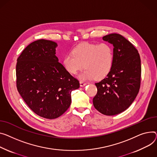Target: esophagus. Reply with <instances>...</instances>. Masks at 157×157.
<instances>
[{
    "mask_svg": "<svg viewBox=\"0 0 157 157\" xmlns=\"http://www.w3.org/2000/svg\"><path fill=\"white\" fill-rule=\"evenodd\" d=\"M87 84L86 82H82V81H80V86H81V87H82V86H86Z\"/></svg>",
    "mask_w": 157,
    "mask_h": 157,
    "instance_id": "1",
    "label": "esophagus"
}]
</instances>
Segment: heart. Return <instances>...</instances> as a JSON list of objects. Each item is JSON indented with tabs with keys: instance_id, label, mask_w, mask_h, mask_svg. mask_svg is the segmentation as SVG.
<instances>
[{
	"instance_id": "heart-1",
	"label": "heart",
	"mask_w": 157,
	"mask_h": 157,
	"mask_svg": "<svg viewBox=\"0 0 157 157\" xmlns=\"http://www.w3.org/2000/svg\"><path fill=\"white\" fill-rule=\"evenodd\" d=\"M113 60L114 52L110 44L83 43L73 48L72 54L64 57L63 65L72 75L85 67L86 69L78 76L81 80H91L95 78L100 79L110 72Z\"/></svg>"
}]
</instances>
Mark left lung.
<instances>
[{"label":"left lung","instance_id":"1","mask_svg":"<svg viewBox=\"0 0 157 157\" xmlns=\"http://www.w3.org/2000/svg\"><path fill=\"white\" fill-rule=\"evenodd\" d=\"M113 44L114 60L107 77L95 83L97 93L93 99L95 108L102 114L114 116L126 110L133 102L141 85V59L138 50L119 34L104 36Z\"/></svg>","mask_w":157,"mask_h":157}]
</instances>
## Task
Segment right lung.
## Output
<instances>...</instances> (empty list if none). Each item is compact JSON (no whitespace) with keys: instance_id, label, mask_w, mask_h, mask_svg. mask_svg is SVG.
Listing matches in <instances>:
<instances>
[{"instance_id":"add662e5","label":"right lung","mask_w":157,"mask_h":157,"mask_svg":"<svg viewBox=\"0 0 157 157\" xmlns=\"http://www.w3.org/2000/svg\"><path fill=\"white\" fill-rule=\"evenodd\" d=\"M57 44L41 39L28 45L17 59L16 86L27 105L38 116L53 119L71 103L79 81L58 62Z\"/></svg>"}]
</instances>
